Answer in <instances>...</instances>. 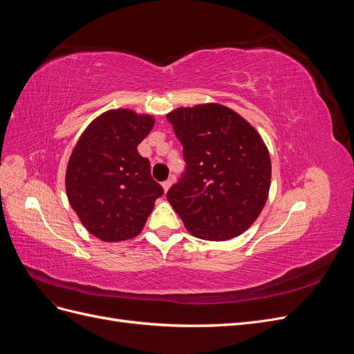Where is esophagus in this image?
Instances as JSON below:
<instances>
[{"label":"esophagus","mask_w":354,"mask_h":354,"mask_svg":"<svg viewBox=\"0 0 354 354\" xmlns=\"http://www.w3.org/2000/svg\"><path fill=\"white\" fill-rule=\"evenodd\" d=\"M171 183H173V180H171V178H168V180L162 181V187H164V190H165V192L171 187Z\"/></svg>","instance_id":"esophagus-1"}]
</instances>
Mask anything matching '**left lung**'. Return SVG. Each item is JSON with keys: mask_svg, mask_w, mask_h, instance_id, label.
Wrapping results in <instances>:
<instances>
[{"mask_svg": "<svg viewBox=\"0 0 354 354\" xmlns=\"http://www.w3.org/2000/svg\"><path fill=\"white\" fill-rule=\"evenodd\" d=\"M186 168L167 199L194 236L227 241L260 216L270 189V155L260 134L217 103L167 115Z\"/></svg>", "mask_w": 354, "mask_h": 354, "instance_id": "1", "label": "left lung"}]
</instances>
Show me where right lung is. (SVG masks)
<instances>
[{
    "label": "right lung",
    "mask_w": 354,
    "mask_h": 354,
    "mask_svg": "<svg viewBox=\"0 0 354 354\" xmlns=\"http://www.w3.org/2000/svg\"><path fill=\"white\" fill-rule=\"evenodd\" d=\"M155 120L128 109L104 112L85 128L66 169L71 207L91 234L104 242L137 236L164 189L137 146Z\"/></svg>",
    "instance_id": "add662e5"
}]
</instances>
